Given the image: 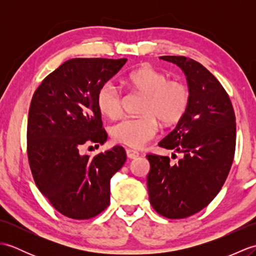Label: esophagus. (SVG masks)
<instances>
[{
    "label": "esophagus",
    "mask_w": 256,
    "mask_h": 256,
    "mask_svg": "<svg viewBox=\"0 0 256 256\" xmlns=\"http://www.w3.org/2000/svg\"><path fill=\"white\" fill-rule=\"evenodd\" d=\"M126 155H128V158L135 160V158H138V155H140V153H138V150H131V148H128V150H126Z\"/></svg>",
    "instance_id": "obj_1"
}]
</instances>
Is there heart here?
Wrapping results in <instances>:
<instances>
[{
    "instance_id": "b5f03b06",
    "label": "heart",
    "mask_w": 256,
    "mask_h": 256,
    "mask_svg": "<svg viewBox=\"0 0 256 256\" xmlns=\"http://www.w3.org/2000/svg\"><path fill=\"white\" fill-rule=\"evenodd\" d=\"M128 86L145 96L142 116L124 118L111 128L113 140L130 148H140L158 132L160 118L164 124L178 122L186 114L190 103V90L182 80L168 76L150 66L140 67L128 76ZM99 111L110 118L121 116L123 96L118 86L108 81L96 94Z\"/></svg>"
}]
</instances>
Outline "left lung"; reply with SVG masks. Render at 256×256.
<instances>
[{"instance_id": "1", "label": "left lung", "mask_w": 256, "mask_h": 256, "mask_svg": "<svg viewBox=\"0 0 256 256\" xmlns=\"http://www.w3.org/2000/svg\"><path fill=\"white\" fill-rule=\"evenodd\" d=\"M187 77L190 103L186 114L158 145L182 157L148 154L150 202L168 219H184L208 206L224 186L234 158L236 124L224 86L202 64L184 56H162Z\"/></svg>"}]
</instances>
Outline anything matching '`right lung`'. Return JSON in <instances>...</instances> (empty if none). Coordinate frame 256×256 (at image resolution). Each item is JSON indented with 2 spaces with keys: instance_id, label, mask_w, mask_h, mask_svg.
Instances as JSON below:
<instances>
[{
  "instance_id": "obj_1",
  "label": "right lung",
  "mask_w": 256,
  "mask_h": 256,
  "mask_svg": "<svg viewBox=\"0 0 256 256\" xmlns=\"http://www.w3.org/2000/svg\"><path fill=\"white\" fill-rule=\"evenodd\" d=\"M126 58H74L42 80L32 98L27 120V157L37 188L70 219L94 218L110 204V180L126 160L122 146L94 156L108 134L96 106L100 86Z\"/></svg>"
}]
</instances>
